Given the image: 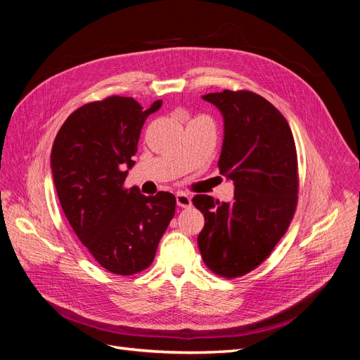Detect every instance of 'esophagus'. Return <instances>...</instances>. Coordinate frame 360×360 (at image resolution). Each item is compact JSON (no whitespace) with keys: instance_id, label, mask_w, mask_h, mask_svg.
I'll use <instances>...</instances> for the list:
<instances>
[{"instance_id":"34e87169","label":"esophagus","mask_w":360,"mask_h":360,"mask_svg":"<svg viewBox=\"0 0 360 360\" xmlns=\"http://www.w3.org/2000/svg\"><path fill=\"white\" fill-rule=\"evenodd\" d=\"M176 201H177V205L183 207V209H188V207L192 205V201H191L189 195L183 193V192H177L176 193Z\"/></svg>"}]
</instances>
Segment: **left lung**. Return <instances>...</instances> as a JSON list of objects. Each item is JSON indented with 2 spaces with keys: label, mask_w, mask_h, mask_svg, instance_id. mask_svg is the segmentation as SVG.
I'll return each mask as SVG.
<instances>
[{
  "label": "left lung",
  "mask_w": 360,
  "mask_h": 360,
  "mask_svg": "<svg viewBox=\"0 0 360 360\" xmlns=\"http://www.w3.org/2000/svg\"><path fill=\"white\" fill-rule=\"evenodd\" d=\"M224 117L217 167L234 183L231 202L195 195L204 214L201 257L216 275L237 278L254 270L285 234L297 204L296 144L285 117L252 91L204 94Z\"/></svg>",
  "instance_id": "left-lung-1"
}]
</instances>
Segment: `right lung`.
Instances as JSON below:
<instances>
[{"label": "right lung", "instance_id": "add662e5", "mask_svg": "<svg viewBox=\"0 0 360 360\" xmlns=\"http://www.w3.org/2000/svg\"><path fill=\"white\" fill-rule=\"evenodd\" d=\"M162 101L144 110L132 97L111 96L72 112L51 151L63 212L75 234L103 269L134 275L153 263L160 237L176 213V197L124 189L135 165L141 129Z\"/></svg>", "mask_w": 360, "mask_h": 360}]
</instances>
